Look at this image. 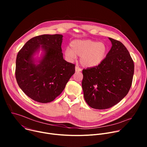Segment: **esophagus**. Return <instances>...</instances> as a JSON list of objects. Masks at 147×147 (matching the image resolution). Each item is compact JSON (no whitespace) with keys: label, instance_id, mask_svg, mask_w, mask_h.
Listing matches in <instances>:
<instances>
[{"label":"esophagus","instance_id":"esophagus-1","mask_svg":"<svg viewBox=\"0 0 147 147\" xmlns=\"http://www.w3.org/2000/svg\"><path fill=\"white\" fill-rule=\"evenodd\" d=\"M75 70H76V72H79V71H81V69L80 67H79L78 66H76Z\"/></svg>","mask_w":147,"mask_h":147}]
</instances>
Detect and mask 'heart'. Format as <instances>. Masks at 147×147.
<instances>
[{"mask_svg":"<svg viewBox=\"0 0 147 147\" xmlns=\"http://www.w3.org/2000/svg\"><path fill=\"white\" fill-rule=\"evenodd\" d=\"M70 48L65 51L66 58L72 61L80 56L81 64L86 67H95L106 57L108 47L102 42L91 39H76L71 42Z\"/></svg>","mask_w":147,"mask_h":147,"instance_id":"obj_1","label":"heart"}]
</instances>
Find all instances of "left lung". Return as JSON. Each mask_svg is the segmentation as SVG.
<instances>
[{"mask_svg":"<svg viewBox=\"0 0 147 147\" xmlns=\"http://www.w3.org/2000/svg\"><path fill=\"white\" fill-rule=\"evenodd\" d=\"M109 39L112 47L103 61L82 70L84 97L96 109L115 105L126 96L132 84L134 65L128 50L121 42Z\"/></svg>","mask_w":147,"mask_h":147,"instance_id":"8db88e82","label":"left lung"}]
</instances>
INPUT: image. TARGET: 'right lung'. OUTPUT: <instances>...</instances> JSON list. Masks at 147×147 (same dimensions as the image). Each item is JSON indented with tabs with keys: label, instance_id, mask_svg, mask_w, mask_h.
Wrapping results in <instances>:
<instances>
[{
	"label": "right lung",
	"instance_id": "add662e5",
	"mask_svg": "<svg viewBox=\"0 0 147 147\" xmlns=\"http://www.w3.org/2000/svg\"><path fill=\"white\" fill-rule=\"evenodd\" d=\"M62 38L60 34L35 36L28 40L17 54L15 71L17 84L35 101H53L64 90L75 73V65L63 57ZM40 47L45 51V55L40 64L35 65L32 56Z\"/></svg>",
	"mask_w": 147,
	"mask_h": 147
}]
</instances>
